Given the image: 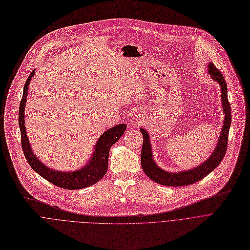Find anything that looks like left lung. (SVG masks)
<instances>
[{"instance_id": "8db88e82", "label": "left lung", "mask_w": 250, "mask_h": 250, "mask_svg": "<svg viewBox=\"0 0 250 250\" xmlns=\"http://www.w3.org/2000/svg\"><path fill=\"white\" fill-rule=\"evenodd\" d=\"M208 73L215 81H217L222 89V103L224 106V113H225V120L224 125L221 131L220 139L218 141V146L213 150L212 154L209 158L205 161L203 164L199 165L198 167L182 171L178 173H170L166 172L163 169L159 168L152 158L151 152V146L148 133L146 129L140 128V131L144 135V144H142L141 148V167L145 173L150 178L152 181L164 186H171V187H182L194 184L207 175H208L213 169L218 167L222 160L224 159L227 148H228V141H229V131L231 123V110L230 104L228 99V88L226 80L222 74L221 71L216 68V66L212 63L208 64Z\"/></svg>"}]
</instances>
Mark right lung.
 I'll return each mask as SVG.
<instances>
[{
    "label": "right lung",
    "instance_id": "1",
    "mask_svg": "<svg viewBox=\"0 0 250 250\" xmlns=\"http://www.w3.org/2000/svg\"><path fill=\"white\" fill-rule=\"evenodd\" d=\"M34 75V70L30 73L28 78L25 81L23 87V94L20 104V113H19V124L21 128V147L25 159L27 160L30 167L40 174L42 178L53 185L67 189V190H77L83 189L89 186H92L99 182L108 170V161L110 148L113 145L120 139V137L125 133L126 125L122 124L116 125L104 132L98 139L94 153L88 162V164L82 169L74 172H60L55 171L47 166L37 158L31 150L30 145L27 139L26 130L24 126V108L26 104V95L27 88L31 77Z\"/></svg>",
    "mask_w": 250,
    "mask_h": 250
}]
</instances>
